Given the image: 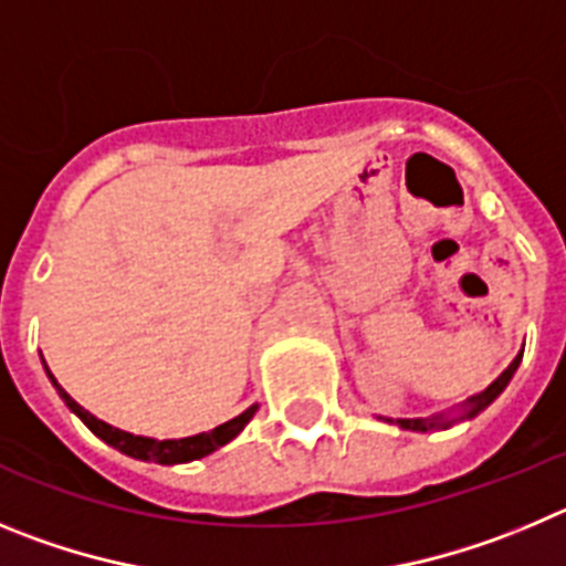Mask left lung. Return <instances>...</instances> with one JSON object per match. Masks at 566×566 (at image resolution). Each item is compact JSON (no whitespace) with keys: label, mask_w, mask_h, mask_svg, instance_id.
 Returning <instances> with one entry per match:
<instances>
[{"label":"left lung","mask_w":566,"mask_h":566,"mask_svg":"<svg viewBox=\"0 0 566 566\" xmlns=\"http://www.w3.org/2000/svg\"><path fill=\"white\" fill-rule=\"evenodd\" d=\"M518 360H522V355H518V358L513 360V364L507 366V369L502 371V375H499V378L493 380V384L488 386L485 391H480V395H473L471 400H468V411H465L468 417H473V415H476V411L485 409V406L491 403L493 397H496L499 391L505 389L507 380H511V378H513V371H516ZM397 422H400L403 429H411V431H429V429H437V426H448V420H446V417H442V415H440V417H431V420H397Z\"/></svg>","instance_id":"8db88e82"}]
</instances>
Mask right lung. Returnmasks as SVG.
I'll return each mask as SVG.
<instances>
[{
    "instance_id": "obj_1",
    "label": "right lung",
    "mask_w": 566,
    "mask_h": 566,
    "mask_svg": "<svg viewBox=\"0 0 566 566\" xmlns=\"http://www.w3.org/2000/svg\"><path fill=\"white\" fill-rule=\"evenodd\" d=\"M48 375H50V369H48ZM50 380H53V386L59 389L61 400H64V403H67L70 409H73L75 415L84 420L86 429L93 431L95 437H101L106 446L118 448V451L135 457V460L160 462V465H177V462H191V460H200V457L211 454V451L222 448L226 442H231L233 437L245 429L248 422H251V417L256 415V406H251V409L242 411V415L233 417V420L222 422V426H217V429L208 431V434L182 437V440H149V437H135V434H126V431H120V429H112V426H106L104 420H98L95 415H90L84 406L75 403L73 397H70L67 391L55 384L53 375H50Z\"/></svg>"
}]
</instances>
